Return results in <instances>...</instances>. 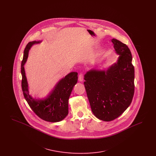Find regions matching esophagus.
I'll use <instances>...</instances> for the list:
<instances>
[{
  "instance_id": "obj_1",
  "label": "esophagus",
  "mask_w": 156,
  "mask_h": 156,
  "mask_svg": "<svg viewBox=\"0 0 156 156\" xmlns=\"http://www.w3.org/2000/svg\"><path fill=\"white\" fill-rule=\"evenodd\" d=\"M78 80L80 81H83V73H80L78 75Z\"/></svg>"
}]
</instances>
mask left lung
Instances as JSON below:
<instances>
[{
  "mask_svg": "<svg viewBox=\"0 0 156 156\" xmlns=\"http://www.w3.org/2000/svg\"><path fill=\"white\" fill-rule=\"evenodd\" d=\"M119 54L117 63L106 71L92 69L84 75V85L91 110L104 121L118 118L130 105L134 92V68L127 45L113 38Z\"/></svg>",
  "mask_w": 156,
  "mask_h": 156,
  "instance_id": "8db88e82",
  "label": "left lung"
}]
</instances>
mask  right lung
<instances>
[{
  "instance_id": "1",
  "label": "right lung",
  "mask_w": 156,
  "mask_h": 156,
  "mask_svg": "<svg viewBox=\"0 0 156 156\" xmlns=\"http://www.w3.org/2000/svg\"><path fill=\"white\" fill-rule=\"evenodd\" d=\"M39 41L29 42L24 50L21 64L22 75L23 94L31 109L37 116L45 121L59 122L64 119L68 113V99L71 92L78 81V73L73 72L66 75L57 83L55 89L44 100L36 101L29 94L28 84L25 75L24 65L26 62L30 47Z\"/></svg>"
}]
</instances>
